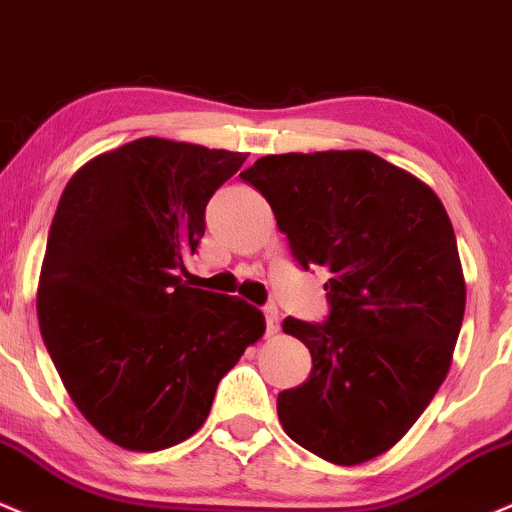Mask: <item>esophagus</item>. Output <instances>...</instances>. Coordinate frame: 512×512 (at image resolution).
I'll return each mask as SVG.
<instances>
[{"mask_svg": "<svg viewBox=\"0 0 512 512\" xmlns=\"http://www.w3.org/2000/svg\"><path fill=\"white\" fill-rule=\"evenodd\" d=\"M263 316H266L268 335H275L280 330V314L275 306H263Z\"/></svg>", "mask_w": 512, "mask_h": 512, "instance_id": "34e87169", "label": "esophagus"}]
</instances>
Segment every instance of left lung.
<instances>
[{
	"mask_svg": "<svg viewBox=\"0 0 512 512\" xmlns=\"http://www.w3.org/2000/svg\"><path fill=\"white\" fill-rule=\"evenodd\" d=\"M239 177L266 196L299 266L330 273L328 321H282L311 352L309 381L278 395L282 429L333 465L374 460L453 362L467 294L446 208L369 150L266 155Z\"/></svg>",
	"mask_w": 512,
	"mask_h": 512,
	"instance_id": "obj_1",
	"label": "left lung"
}]
</instances>
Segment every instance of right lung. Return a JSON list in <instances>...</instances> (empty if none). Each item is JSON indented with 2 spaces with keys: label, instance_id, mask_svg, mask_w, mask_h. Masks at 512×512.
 <instances>
[{
  "label": "right lung",
  "instance_id": "right-lung-1",
  "mask_svg": "<svg viewBox=\"0 0 512 512\" xmlns=\"http://www.w3.org/2000/svg\"><path fill=\"white\" fill-rule=\"evenodd\" d=\"M246 153L146 136L66 184L38 282L40 333L86 422L124 450L177 446L220 378L266 333L239 297L182 280L210 196Z\"/></svg>",
  "mask_w": 512,
  "mask_h": 512
}]
</instances>
